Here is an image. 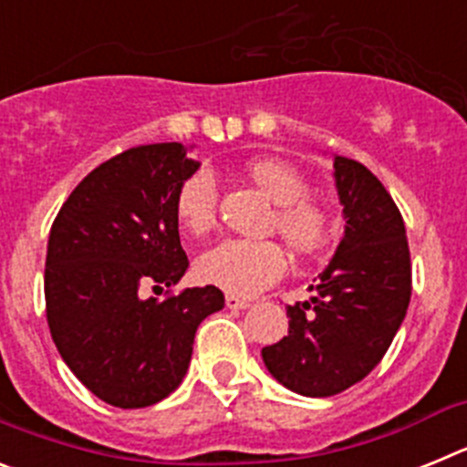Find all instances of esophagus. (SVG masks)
I'll return each instance as SVG.
<instances>
[{
	"label": "esophagus",
	"instance_id": "1",
	"mask_svg": "<svg viewBox=\"0 0 467 467\" xmlns=\"http://www.w3.org/2000/svg\"><path fill=\"white\" fill-rule=\"evenodd\" d=\"M224 304H226V308H234V311H241V308L250 306V301L241 299V296H236V295H226Z\"/></svg>",
	"mask_w": 467,
	"mask_h": 467
}]
</instances>
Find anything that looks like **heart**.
<instances>
[{
	"instance_id": "heart-1",
	"label": "heart",
	"mask_w": 467,
	"mask_h": 467,
	"mask_svg": "<svg viewBox=\"0 0 467 467\" xmlns=\"http://www.w3.org/2000/svg\"><path fill=\"white\" fill-rule=\"evenodd\" d=\"M247 177L275 203L271 229L301 254H311L325 245L329 234L327 214L316 201L306 198L308 184L292 163L283 159H254L245 166ZM220 187L208 166L189 172L175 192L177 222L187 234L201 236L217 217ZM287 269L283 247L275 241L224 238L208 247L196 262V274L203 283L229 295L253 296L274 285Z\"/></svg>"
}]
</instances>
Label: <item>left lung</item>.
Returning <instances> with one entry per match:
<instances>
[{
  "label": "left lung",
  "mask_w": 467,
  "mask_h": 467,
  "mask_svg": "<svg viewBox=\"0 0 467 467\" xmlns=\"http://www.w3.org/2000/svg\"><path fill=\"white\" fill-rule=\"evenodd\" d=\"M344 238L311 285L316 296L287 306V337L262 348L264 365L295 393L329 398L372 372L393 344L411 296L402 214L379 177L334 156Z\"/></svg>",
  "instance_id": "obj_1"
}]
</instances>
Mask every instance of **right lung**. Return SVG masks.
<instances>
[{
    "mask_svg": "<svg viewBox=\"0 0 467 467\" xmlns=\"http://www.w3.org/2000/svg\"><path fill=\"white\" fill-rule=\"evenodd\" d=\"M201 166L180 142L140 144L77 184L51 226L44 271L47 320L67 367L95 398L121 410L161 402L182 383L198 325L224 306L214 285L163 301L189 269L175 192Z\"/></svg>",
    "mask_w": 467,
    "mask_h": 467,
    "instance_id": "add662e5",
    "label": "right lung"
}]
</instances>
